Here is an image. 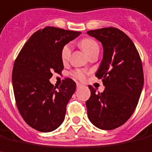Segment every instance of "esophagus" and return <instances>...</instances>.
Returning a JSON list of instances; mask_svg holds the SVG:
<instances>
[{"mask_svg":"<svg viewBox=\"0 0 152 152\" xmlns=\"http://www.w3.org/2000/svg\"><path fill=\"white\" fill-rule=\"evenodd\" d=\"M83 85L81 83H77V88H81Z\"/></svg>","mask_w":152,"mask_h":152,"instance_id":"34e87169","label":"esophagus"}]
</instances>
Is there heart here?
<instances>
[{"instance_id": "heart-1", "label": "heart", "mask_w": 152, "mask_h": 152, "mask_svg": "<svg viewBox=\"0 0 152 152\" xmlns=\"http://www.w3.org/2000/svg\"><path fill=\"white\" fill-rule=\"evenodd\" d=\"M80 46L83 50H84V52L86 53L88 55L92 53L94 50H99V47H98V43L96 42L94 39H83L80 41ZM72 52V46L70 44H68L64 46L63 48L62 52H61V58H62L63 62H66L69 60V58L70 57V54ZM75 77L76 78H79V79H83L85 77V73L83 72V71H76L75 72Z\"/></svg>"}]
</instances>
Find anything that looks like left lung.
I'll list each match as a JSON object with an SVG mask.
<instances>
[{
    "instance_id": "1",
    "label": "left lung",
    "mask_w": 152,
    "mask_h": 152,
    "mask_svg": "<svg viewBox=\"0 0 152 152\" xmlns=\"http://www.w3.org/2000/svg\"><path fill=\"white\" fill-rule=\"evenodd\" d=\"M87 34L101 42L102 59L95 75L105 87L101 94L89 86L88 118L96 127L113 130L130 118L142 94L144 76L136 46L122 30L109 27Z\"/></svg>"
}]
</instances>
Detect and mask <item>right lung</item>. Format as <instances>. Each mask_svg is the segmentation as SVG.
Returning <instances> with one entry per match:
<instances>
[{
	"label": "right lung",
	"mask_w": 152,
	"mask_h": 152,
	"mask_svg": "<svg viewBox=\"0 0 152 152\" xmlns=\"http://www.w3.org/2000/svg\"><path fill=\"white\" fill-rule=\"evenodd\" d=\"M81 32L47 26L30 36L20 50L12 71V85L19 112L34 129L50 132L64 120L66 105L76 83L65 78L58 90L50 82L53 72L64 69V46Z\"/></svg>",
	"instance_id": "add662e5"
}]
</instances>
